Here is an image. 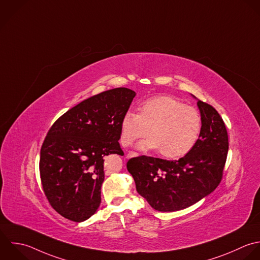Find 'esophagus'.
<instances>
[{
    "label": "esophagus",
    "mask_w": 260,
    "mask_h": 260,
    "mask_svg": "<svg viewBox=\"0 0 260 260\" xmlns=\"http://www.w3.org/2000/svg\"><path fill=\"white\" fill-rule=\"evenodd\" d=\"M138 154L135 153V152H129L127 155H126V159H129V158H133V157H137Z\"/></svg>",
    "instance_id": "34e87169"
}]
</instances>
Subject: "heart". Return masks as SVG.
<instances>
[{"label": "heart", "instance_id": "heart-1", "mask_svg": "<svg viewBox=\"0 0 260 260\" xmlns=\"http://www.w3.org/2000/svg\"><path fill=\"white\" fill-rule=\"evenodd\" d=\"M138 110V113L127 111L121 118L123 146H131L148 134L150 138L137 146L139 150H159L161 156L176 159L186 155L197 144L202 117L196 108L172 97L157 96L144 101Z\"/></svg>", "mask_w": 260, "mask_h": 260}]
</instances>
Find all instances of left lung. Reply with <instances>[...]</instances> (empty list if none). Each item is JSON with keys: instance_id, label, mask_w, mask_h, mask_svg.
<instances>
[{"instance_id": "left-lung-1", "label": "left lung", "mask_w": 260, "mask_h": 260, "mask_svg": "<svg viewBox=\"0 0 260 260\" xmlns=\"http://www.w3.org/2000/svg\"><path fill=\"white\" fill-rule=\"evenodd\" d=\"M198 107L202 131L185 156L175 161L141 156L126 164L137 191L156 211L186 209L212 193L221 182L229 149L227 129L213 106L198 100Z\"/></svg>"}]
</instances>
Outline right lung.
<instances>
[{
	"instance_id": "right-lung-1",
	"label": "right lung",
	"mask_w": 260,
	"mask_h": 260,
	"mask_svg": "<svg viewBox=\"0 0 260 260\" xmlns=\"http://www.w3.org/2000/svg\"><path fill=\"white\" fill-rule=\"evenodd\" d=\"M136 92L115 88L90 97L61 115L40 150L45 197L63 218L88 220L101 203L105 156L123 155L120 121Z\"/></svg>"
}]
</instances>
